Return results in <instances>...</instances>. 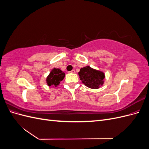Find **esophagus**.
<instances>
[{"instance_id": "34e87169", "label": "esophagus", "mask_w": 149, "mask_h": 149, "mask_svg": "<svg viewBox=\"0 0 149 149\" xmlns=\"http://www.w3.org/2000/svg\"><path fill=\"white\" fill-rule=\"evenodd\" d=\"M71 73H75V71L74 70H72L70 71Z\"/></svg>"}]
</instances>
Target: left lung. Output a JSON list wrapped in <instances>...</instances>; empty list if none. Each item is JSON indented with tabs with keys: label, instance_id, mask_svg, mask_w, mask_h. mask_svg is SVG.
<instances>
[{
	"label": "left lung",
	"instance_id": "8db88e82",
	"mask_svg": "<svg viewBox=\"0 0 149 149\" xmlns=\"http://www.w3.org/2000/svg\"><path fill=\"white\" fill-rule=\"evenodd\" d=\"M78 75L86 86L93 89H99L104 83V79L106 76L103 71L94 69L89 66L81 68Z\"/></svg>",
	"mask_w": 149,
	"mask_h": 149
}]
</instances>
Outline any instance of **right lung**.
I'll return each mask as SVG.
<instances>
[{"label":"right lung","mask_w":149,"mask_h":149,"mask_svg":"<svg viewBox=\"0 0 149 149\" xmlns=\"http://www.w3.org/2000/svg\"><path fill=\"white\" fill-rule=\"evenodd\" d=\"M65 73L60 68H54L46 78V82L48 86L56 87L60 85V82L64 79Z\"/></svg>","instance_id":"1"}]
</instances>
